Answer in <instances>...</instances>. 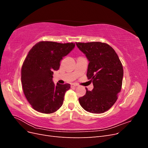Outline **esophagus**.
Masks as SVG:
<instances>
[{"instance_id":"1","label":"esophagus","mask_w":148,"mask_h":148,"mask_svg":"<svg viewBox=\"0 0 148 148\" xmlns=\"http://www.w3.org/2000/svg\"><path fill=\"white\" fill-rule=\"evenodd\" d=\"M77 86H78V84H75V83H73V84H71V88H75V87H77Z\"/></svg>"}]
</instances>
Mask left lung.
<instances>
[{"label": "left lung", "mask_w": 148, "mask_h": 148, "mask_svg": "<svg viewBox=\"0 0 148 148\" xmlns=\"http://www.w3.org/2000/svg\"><path fill=\"white\" fill-rule=\"evenodd\" d=\"M89 61L87 77L94 88L79 98L87 112L101 114L109 110L117 99L122 85L123 70L117 53L109 44L101 42H76Z\"/></svg>", "instance_id": "8db88e82"}]
</instances>
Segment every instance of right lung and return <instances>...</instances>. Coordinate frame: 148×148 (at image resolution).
Here are the masks:
<instances>
[{
  "label": "right lung",
  "mask_w": 148,
  "mask_h": 148,
  "mask_svg": "<svg viewBox=\"0 0 148 148\" xmlns=\"http://www.w3.org/2000/svg\"><path fill=\"white\" fill-rule=\"evenodd\" d=\"M75 46L73 42L41 41L28 52L21 68L22 86L26 99L39 112H55L63 104L70 84H55L53 71L59 69L60 61Z\"/></svg>",
  "instance_id": "1"
}]
</instances>
